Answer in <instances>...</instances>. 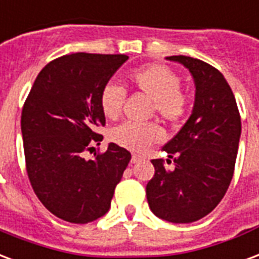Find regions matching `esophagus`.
<instances>
[{
	"mask_svg": "<svg viewBox=\"0 0 259 259\" xmlns=\"http://www.w3.org/2000/svg\"><path fill=\"white\" fill-rule=\"evenodd\" d=\"M141 156H140V155H133V156H132V160H130V162H132V163H137V162H140V160H141Z\"/></svg>",
	"mask_w": 259,
	"mask_h": 259,
	"instance_id": "1",
	"label": "esophagus"
}]
</instances>
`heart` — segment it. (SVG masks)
Returning <instances> with one entry per match:
<instances>
[{
  "label": "heart",
  "instance_id": "b5f03b06",
  "mask_svg": "<svg viewBox=\"0 0 259 259\" xmlns=\"http://www.w3.org/2000/svg\"><path fill=\"white\" fill-rule=\"evenodd\" d=\"M130 85L154 101L155 112L168 123H178L189 111V96L180 91L181 78L176 71L163 64H151L133 70L127 75ZM124 100L123 88L108 83L100 95V108L107 119L120 115ZM110 139L119 147L130 151H143L149 144L163 139L158 124H136L126 122L110 132Z\"/></svg>",
  "mask_w": 259,
  "mask_h": 259
}]
</instances>
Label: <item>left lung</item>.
Segmentation results:
<instances>
[{"mask_svg": "<svg viewBox=\"0 0 259 259\" xmlns=\"http://www.w3.org/2000/svg\"><path fill=\"white\" fill-rule=\"evenodd\" d=\"M166 60L191 72L195 103L188 120L163 147L174 168L166 167L162 159L152 160L155 176L147 184V199L156 217L189 224L211 212L228 191L242 122L231 86L217 68L188 56Z\"/></svg>", "mask_w": 259, "mask_h": 259, "instance_id": "left-lung-1", "label": "left lung"}]
</instances>
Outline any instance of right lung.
Masks as SVG:
<instances>
[{"label": "right lung", "mask_w": 259, "mask_h": 259, "mask_svg": "<svg viewBox=\"0 0 259 259\" xmlns=\"http://www.w3.org/2000/svg\"><path fill=\"white\" fill-rule=\"evenodd\" d=\"M126 55L72 53L44 67L22 111L27 174L45 207L67 222L88 224L108 212L116 184L132 155L110 143L93 159L83 152L100 144L104 126L100 95Z\"/></svg>", "instance_id": "add662e5"}]
</instances>
